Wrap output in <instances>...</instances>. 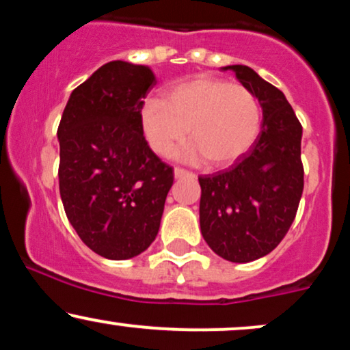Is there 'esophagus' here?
Masks as SVG:
<instances>
[{"mask_svg": "<svg viewBox=\"0 0 350 350\" xmlns=\"http://www.w3.org/2000/svg\"><path fill=\"white\" fill-rule=\"evenodd\" d=\"M174 176H176V178H186V176H189V178H194L196 174H194V172L184 170V167L176 166V167H174Z\"/></svg>", "mask_w": 350, "mask_h": 350, "instance_id": "esophagus-1", "label": "esophagus"}]
</instances>
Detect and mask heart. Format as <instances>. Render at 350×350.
<instances>
[{"label":"heart","instance_id":"heart-1","mask_svg":"<svg viewBox=\"0 0 350 350\" xmlns=\"http://www.w3.org/2000/svg\"><path fill=\"white\" fill-rule=\"evenodd\" d=\"M139 118L156 154H171L191 131L194 143L180 156L189 161L208 158L212 166L242 158L262 130V107L250 88L207 75L171 87L166 100L148 98Z\"/></svg>","mask_w":350,"mask_h":350}]
</instances>
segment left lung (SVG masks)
Returning <instances> with one entry per match:
<instances>
[{
	"mask_svg": "<svg viewBox=\"0 0 350 350\" xmlns=\"http://www.w3.org/2000/svg\"><path fill=\"white\" fill-rule=\"evenodd\" d=\"M263 110L256 142L228 170L200 176V232L228 262L268 255L290 230L304 187L303 126L283 92L247 66H227Z\"/></svg>",
	"mask_w": 350,
	"mask_h": 350,
	"instance_id": "1",
	"label": "left lung"
}]
</instances>
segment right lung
<instances>
[{
    "instance_id": "right-lung-1",
    "label": "right lung",
    "mask_w": 350,
    "mask_h": 350,
    "mask_svg": "<svg viewBox=\"0 0 350 350\" xmlns=\"http://www.w3.org/2000/svg\"><path fill=\"white\" fill-rule=\"evenodd\" d=\"M154 85L148 67L108 62L72 92L57 128L64 211L80 240L108 260L150 247L174 180L143 136L139 111Z\"/></svg>"
}]
</instances>
